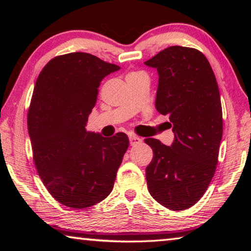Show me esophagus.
<instances>
[{"mask_svg":"<svg viewBox=\"0 0 251 251\" xmlns=\"http://www.w3.org/2000/svg\"><path fill=\"white\" fill-rule=\"evenodd\" d=\"M141 142H142V139L139 138L138 136H136V135H130L129 136V143H130L131 146L137 145V144H139Z\"/></svg>","mask_w":251,"mask_h":251,"instance_id":"1","label":"esophagus"}]
</instances>
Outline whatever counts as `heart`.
I'll return each mask as SVG.
<instances>
[{
  "label": "heart",
  "instance_id": "heart-1",
  "mask_svg": "<svg viewBox=\"0 0 251 251\" xmlns=\"http://www.w3.org/2000/svg\"><path fill=\"white\" fill-rule=\"evenodd\" d=\"M131 74H137V73H135V72H131V73H129L128 75H131Z\"/></svg>",
  "mask_w": 251,
  "mask_h": 251
}]
</instances>
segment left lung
<instances>
[{"label":"left lung","instance_id":"1","mask_svg":"<svg viewBox=\"0 0 251 251\" xmlns=\"http://www.w3.org/2000/svg\"><path fill=\"white\" fill-rule=\"evenodd\" d=\"M145 64L158 72L156 109L169 116L175 135L172 146L145 139L154 151L146 167L147 187L160 205L184 210L206 193L218 163L223 137L218 84L196 49L171 46Z\"/></svg>","mask_w":251,"mask_h":251}]
</instances>
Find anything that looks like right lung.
Returning <instances> with one entry per match:
<instances>
[{
	"mask_svg": "<svg viewBox=\"0 0 251 251\" xmlns=\"http://www.w3.org/2000/svg\"><path fill=\"white\" fill-rule=\"evenodd\" d=\"M121 67L82 52L50 59L36 79L27 114L33 160L49 193L62 205L82 209L114 187L128 137L87 131L101 79Z\"/></svg>",
	"mask_w": 251,
	"mask_h": 251,
	"instance_id": "obj_1",
	"label": "right lung"
}]
</instances>
